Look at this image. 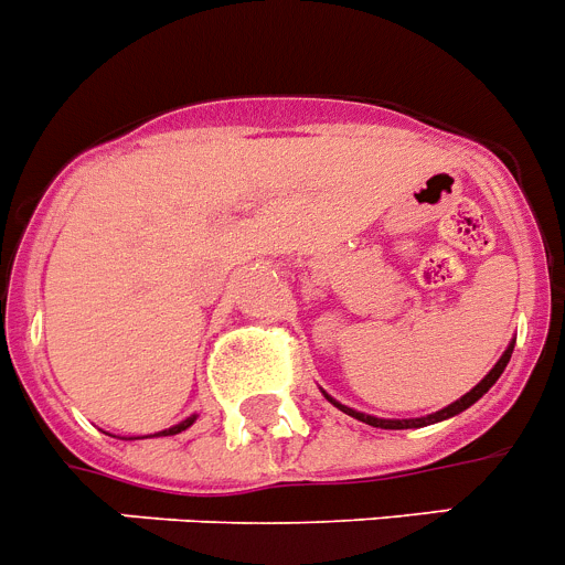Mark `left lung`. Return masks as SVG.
I'll return each instance as SVG.
<instances>
[{
	"instance_id": "obj_1",
	"label": "left lung",
	"mask_w": 565,
	"mask_h": 565,
	"mask_svg": "<svg viewBox=\"0 0 565 565\" xmlns=\"http://www.w3.org/2000/svg\"><path fill=\"white\" fill-rule=\"evenodd\" d=\"M513 344H516V339H511V342H508L505 353L500 355V361H497V364L491 366V370H489V375H486L483 381L478 383V386H475V388H469V392L463 394V397H458L456 403H450V405H447V408L436 411V414H428V416H416V419H381V416L361 414V411H355V408H348V405H342V403H339V399H333L331 394H326V392H322V394H326V399H328V403H333V405H337L339 411H344V414H348V416H353V419H359V422H366V425H372V428H383V430H408V428H425V425H436V422H445V419H450V416L461 414V411H467L469 405H475V403H478V399L483 397V394L489 392V388L494 386L497 381H500V375H502V372H505L508 361H511V353H513Z\"/></svg>"
}]
</instances>
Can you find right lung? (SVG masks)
<instances>
[{"mask_svg":"<svg viewBox=\"0 0 565 565\" xmlns=\"http://www.w3.org/2000/svg\"><path fill=\"white\" fill-rule=\"evenodd\" d=\"M195 419H199V414L188 416V419H182V422H179V425H173V428L160 430V434H154V436H177V434H182V430H188ZM146 439H149V436H146Z\"/></svg>","mask_w":565,"mask_h":565,"instance_id":"add662e5","label":"right lung"}]
</instances>
